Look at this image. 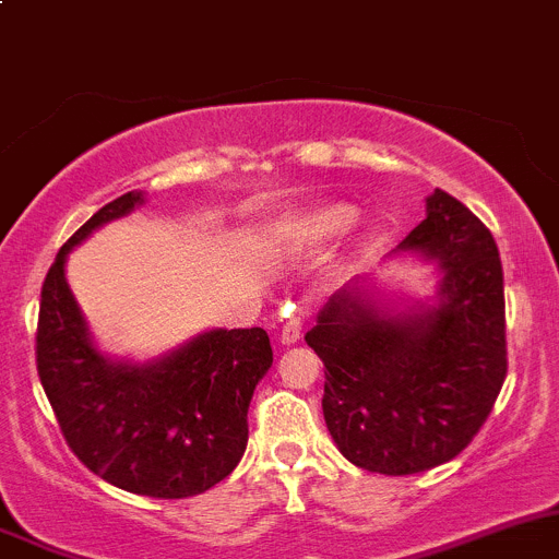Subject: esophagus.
Returning <instances> with one entry per match:
<instances>
[{
	"label": "esophagus",
	"mask_w": 559,
	"mask_h": 559,
	"mask_svg": "<svg viewBox=\"0 0 559 559\" xmlns=\"http://www.w3.org/2000/svg\"><path fill=\"white\" fill-rule=\"evenodd\" d=\"M301 326H305V323H301V318H299V316L285 318L283 326H280V340H283L285 345L296 343V340L301 337Z\"/></svg>",
	"instance_id": "34e87169"
}]
</instances>
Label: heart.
Returning a JSON list of instances; mask_svg holds the SVG:
<instances>
[{
    "label": "heart",
    "mask_w": 559,
    "mask_h": 559,
    "mask_svg": "<svg viewBox=\"0 0 559 559\" xmlns=\"http://www.w3.org/2000/svg\"><path fill=\"white\" fill-rule=\"evenodd\" d=\"M356 219V211L343 203H326L290 216L283 225L285 236L296 243H321L343 236Z\"/></svg>",
    "instance_id": "obj_1"
}]
</instances>
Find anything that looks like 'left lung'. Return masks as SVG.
Listing matches in <instances>:
<instances>
[{
  "instance_id": "8db88e82",
  "label": "left lung",
  "mask_w": 559,
  "mask_h": 559,
  "mask_svg": "<svg viewBox=\"0 0 559 559\" xmlns=\"http://www.w3.org/2000/svg\"><path fill=\"white\" fill-rule=\"evenodd\" d=\"M397 249L439 260V305L386 316L340 290L305 334L323 359V419L359 469L414 475L455 459L508 376L502 263L491 230L448 191Z\"/></svg>"
}]
</instances>
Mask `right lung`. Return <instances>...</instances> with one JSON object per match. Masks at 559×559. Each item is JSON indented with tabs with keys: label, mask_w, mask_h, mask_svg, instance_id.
Instances as JSON below:
<instances>
[{
	"label": "right lung",
	"mask_w": 559,
	"mask_h": 559,
	"mask_svg": "<svg viewBox=\"0 0 559 559\" xmlns=\"http://www.w3.org/2000/svg\"><path fill=\"white\" fill-rule=\"evenodd\" d=\"M142 203L129 191L57 252L40 290L37 376L79 461L123 491L183 499L225 480L247 450L252 392L274 362L265 329H214L156 362H111L66 283V258L95 227Z\"/></svg>",
	"instance_id": "1"
}]
</instances>
